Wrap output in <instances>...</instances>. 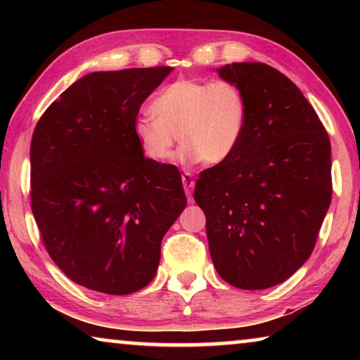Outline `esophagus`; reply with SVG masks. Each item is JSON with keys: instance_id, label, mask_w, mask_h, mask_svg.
<instances>
[{"instance_id": "1", "label": "esophagus", "mask_w": 360, "mask_h": 360, "mask_svg": "<svg viewBox=\"0 0 360 360\" xmlns=\"http://www.w3.org/2000/svg\"><path fill=\"white\" fill-rule=\"evenodd\" d=\"M181 178H182V186H184V191H186V195L188 198L192 197V192H193V187H195V179H193V176H192V173H188V172H184L181 174Z\"/></svg>"}]
</instances>
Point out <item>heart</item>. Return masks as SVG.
Here are the masks:
<instances>
[{"instance_id": "b5f03b06", "label": "heart", "mask_w": 360, "mask_h": 360, "mask_svg": "<svg viewBox=\"0 0 360 360\" xmlns=\"http://www.w3.org/2000/svg\"><path fill=\"white\" fill-rule=\"evenodd\" d=\"M146 112L133 120L144 155L167 162L179 139L182 162L217 165L238 148L248 122L246 94L236 82L179 79L167 85Z\"/></svg>"}]
</instances>
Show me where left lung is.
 <instances>
[{
    "label": "left lung",
    "mask_w": 360,
    "mask_h": 360,
    "mask_svg": "<svg viewBox=\"0 0 360 360\" xmlns=\"http://www.w3.org/2000/svg\"><path fill=\"white\" fill-rule=\"evenodd\" d=\"M217 71L246 94L248 122L231 157L200 173L193 198L224 281L248 290L273 288L314 249L332 200L330 139L283 72L255 62Z\"/></svg>",
    "instance_id": "1"
}]
</instances>
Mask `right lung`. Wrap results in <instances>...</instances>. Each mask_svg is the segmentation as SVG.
<instances>
[{"mask_svg":"<svg viewBox=\"0 0 360 360\" xmlns=\"http://www.w3.org/2000/svg\"><path fill=\"white\" fill-rule=\"evenodd\" d=\"M173 68L84 76L49 106L30 150L32 211L71 281L109 295L148 285L186 208L179 169L143 155L133 120Z\"/></svg>","mask_w":360,"mask_h":360,"instance_id":"obj_1","label":"right lung"}]
</instances>
